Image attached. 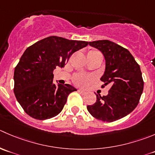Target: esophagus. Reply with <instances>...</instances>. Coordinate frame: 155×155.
I'll return each instance as SVG.
<instances>
[{
    "label": "esophagus",
    "instance_id": "34e87169",
    "mask_svg": "<svg viewBox=\"0 0 155 155\" xmlns=\"http://www.w3.org/2000/svg\"><path fill=\"white\" fill-rule=\"evenodd\" d=\"M78 91H79V93H81V94H85V91H84V90H82V89H79V90H78Z\"/></svg>",
    "mask_w": 155,
    "mask_h": 155
}]
</instances>
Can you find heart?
I'll return each mask as SVG.
<instances>
[{
  "label": "heart",
  "mask_w": 155,
  "mask_h": 155,
  "mask_svg": "<svg viewBox=\"0 0 155 155\" xmlns=\"http://www.w3.org/2000/svg\"><path fill=\"white\" fill-rule=\"evenodd\" d=\"M97 51L96 50H89L88 51V54H92L97 53ZM94 79L91 75H87V74H77L74 76L73 78V82L75 84L79 86H86L91 80Z\"/></svg>",
  "instance_id": "1"
}]
</instances>
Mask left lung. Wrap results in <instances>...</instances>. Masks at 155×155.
Masks as SVG:
<instances>
[{"mask_svg": "<svg viewBox=\"0 0 155 155\" xmlns=\"http://www.w3.org/2000/svg\"><path fill=\"white\" fill-rule=\"evenodd\" d=\"M98 49L106 61L101 80L110 85L107 95L96 94L97 100L87 109L92 117L104 122L124 117L137 107L144 88L140 67L127 49L108 40L88 42Z\"/></svg>", "mask_w": 155, "mask_h": 155, "instance_id": "8db88e82", "label": "left lung"}]
</instances>
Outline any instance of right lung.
I'll return each mask as SVG.
<instances>
[{"label":"right lung","instance_id":"add662e5","mask_svg":"<svg viewBox=\"0 0 155 155\" xmlns=\"http://www.w3.org/2000/svg\"><path fill=\"white\" fill-rule=\"evenodd\" d=\"M88 45V41L50 36L25 51L15 67L13 91L28 115L43 120L61 112L68 95L76 89L69 84H54L53 72L56 67H64L73 53Z\"/></svg>","mask_w":155,"mask_h":155}]
</instances>
